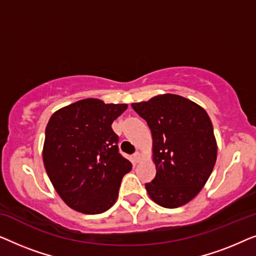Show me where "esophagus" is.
Instances as JSON below:
<instances>
[{"instance_id": "34e87169", "label": "esophagus", "mask_w": 256, "mask_h": 256, "mask_svg": "<svg viewBox=\"0 0 256 256\" xmlns=\"http://www.w3.org/2000/svg\"><path fill=\"white\" fill-rule=\"evenodd\" d=\"M132 158H134V160L136 163L138 162H140V160H141V158H142V154L141 152H135L134 154V156H132Z\"/></svg>"}]
</instances>
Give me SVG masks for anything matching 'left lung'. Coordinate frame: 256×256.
<instances>
[{
  "label": "left lung",
  "instance_id": "left-lung-1",
  "mask_svg": "<svg viewBox=\"0 0 256 256\" xmlns=\"http://www.w3.org/2000/svg\"><path fill=\"white\" fill-rule=\"evenodd\" d=\"M132 110L152 135L156 176L146 184L149 197L166 208L192 200L208 182L216 160V141L204 108L176 94H160Z\"/></svg>",
  "mask_w": 256,
  "mask_h": 256
}]
</instances>
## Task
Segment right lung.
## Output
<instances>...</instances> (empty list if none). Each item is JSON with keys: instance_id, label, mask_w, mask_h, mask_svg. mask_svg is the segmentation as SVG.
I'll use <instances>...</instances> for the list:
<instances>
[{"instance_id": "add662e5", "label": "right lung", "mask_w": 256, "mask_h": 256, "mask_svg": "<svg viewBox=\"0 0 256 256\" xmlns=\"http://www.w3.org/2000/svg\"><path fill=\"white\" fill-rule=\"evenodd\" d=\"M127 107L90 98L60 108L48 120L44 166L54 190L74 211L99 214L116 202L132 163L118 152L112 124Z\"/></svg>"}]
</instances>
